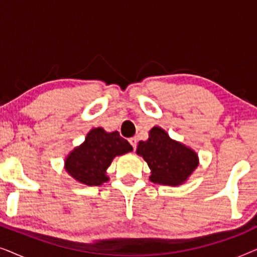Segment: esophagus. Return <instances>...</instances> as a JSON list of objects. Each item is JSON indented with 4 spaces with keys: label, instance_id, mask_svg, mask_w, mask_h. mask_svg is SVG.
<instances>
[{
    "label": "esophagus",
    "instance_id": "34e87169",
    "mask_svg": "<svg viewBox=\"0 0 257 257\" xmlns=\"http://www.w3.org/2000/svg\"><path fill=\"white\" fill-rule=\"evenodd\" d=\"M128 142H130V144H131V145H132L133 149L136 150V147H137V143H138V139H137L136 137H133V138H130Z\"/></svg>",
    "mask_w": 257,
    "mask_h": 257
}]
</instances>
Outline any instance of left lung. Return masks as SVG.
Masks as SVG:
<instances>
[{
    "label": "left lung",
    "instance_id": "1",
    "mask_svg": "<svg viewBox=\"0 0 257 257\" xmlns=\"http://www.w3.org/2000/svg\"><path fill=\"white\" fill-rule=\"evenodd\" d=\"M137 154L149 165L150 180L159 185L184 184L199 165L198 154L194 151L171 139L159 126L151 130L146 142H139Z\"/></svg>",
    "mask_w": 257,
    "mask_h": 257
}]
</instances>
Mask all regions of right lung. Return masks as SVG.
Listing matches in <instances>:
<instances>
[{
	"label": "right lung",
	"instance_id": "add662e5",
	"mask_svg": "<svg viewBox=\"0 0 257 257\" xmlns=\"http://www.w3.org/2000/svg\"><path fill=\"white\" fill-rule=\"evenodd\" d=\"M133 150L118 131L105 132L92 128L85 142L76 147L65 159V170L75 180L86 186H99L108 180L106 170L114 157Z\"/></svg>",
	"mask_w": 257,
	"mask_h": 257
}]
</instances>
